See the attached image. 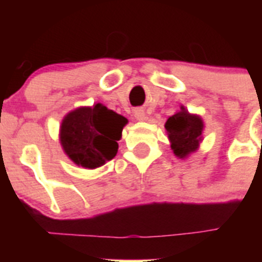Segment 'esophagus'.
Returning <instances> with one entry per match:
<instances>
[{
	"label": "esophagus",
	"mask_w": 262,
	"mask_h": 262,
	"mask_svg": "<svg viewBox=\"0 0 262 262\" xmlns=\"http://www.w3.org/2000/svg\"><path fill=\"white\" fill-rule=\"evenodd\" d=\"M135 118L139 120V122H145L147 120V115H145L144 110H142V108H138V110H135Z\"/></svg>",
	"instance_id": "34e87169"
}]
</instances>
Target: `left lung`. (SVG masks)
I'll use <instances>...</instances> for the list:
<instances>
[{"label":"left lung","mask_w":262,"mask_h":262,"mask_svg":"<svg viewBox=\"0 0 262 262\" xmlns=\"http://www.w3.org/2000/svg\"><path fill=\"white\" fill-rule=\"evenodd\" d=\"M170 148L178 159H187L198 151L203 140L205 122L198 114H191L184 106L165 122Z\"/></svg>","instance_id":"1"}]
</instances>
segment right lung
Listing matches in <instances>:
<instances>
[{"label":"right lung","instance_id":"add662e5","mask_svg":"<svg viewBox=\"0 0 262 262\" xmlns=\"http://www.w3.org/2000/svg\"><path fill=\"white\" fill-rule=\"evenodd\" d=\"M128 120L102 103L80 106L62 118L59 140L62 151L77 166L96 169L114 159L118 140Z\"/></svg>","mask_w":262,"mask_h":262}]
</instances>
